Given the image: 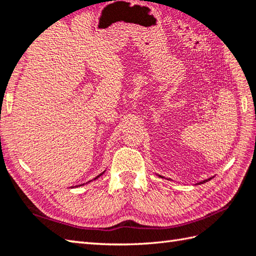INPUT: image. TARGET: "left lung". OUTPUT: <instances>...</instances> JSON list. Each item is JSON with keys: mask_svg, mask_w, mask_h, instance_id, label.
<instances>
[{"mask_svg": "<svg viewBox=\"0 0 256 256\" xmlns=\"http://www.w3.org/2000/svg\"><path fill=\"white\" fill-rule=\"evenodd\" d=\"M160 177H162V176H160ZM210 179H211V178H209V179H206V180H204V182H199V184H204V182H208V180H210Z\"/></svg>", "mask_w": 256, "mask_h": 256, "instance_id": "8db88e82", "label": "left lung"}]
</instances>
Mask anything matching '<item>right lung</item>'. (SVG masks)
Instances as JSON below:
<instances>
[{"mask_svg":"<svg viewBox=\"0 0 256 256\" xmlns=\"http://www.w3.org/2000/svg\"><path fill=\"white\" fill-rule=\"evenodd\" d=\"M102 174H103V172H102ZM102 174H101V175H102ZM101 175H99V176H96V178H94V179H96V178H99V177H100V176H101Z\"/></svg>","mask_w":256,"mask_h":256,"instance_id":"right-lung-1","label":"right lung"}]
</instances>
